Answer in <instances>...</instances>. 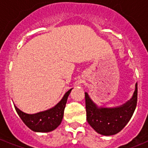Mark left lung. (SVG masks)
<instances>
[{
	"instance_id": "obj_1",
	"label": "left lung",
	"mask_w": 148,
	"mask_h": 148,
	"mask_svg": "<svg viewBox=\"0 0 148 148\" xmlns=\"http://www.w3.org/2000/svg\"><path fill=\"white\" fill-rule=\"evenodd\" d=\"M138 101V83L133 96L126 103L115 108L98 107L85 92L87 121L91 127L101 135L110 136L121 131L131 120Z\"/></svg>"
}]
</instances>
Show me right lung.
<instances>
[{"instance_id":"obj_1","label":"right lung","mask_w":148,"mask_h":148,"mask_svg":"<svg viewBox=\"0 0 148 148\" xmlns=\"http://www.w3.org/2000/svg\"><path fill=\"white\" fill-rule=\"evenodd\" d=\"M65 93L62 99L54 107L36 114H26L14 105L15 110L25 125L34 132L47 133L55 130L62 121L67 97L71 91Z\"/></svg>"}]
</instances>
